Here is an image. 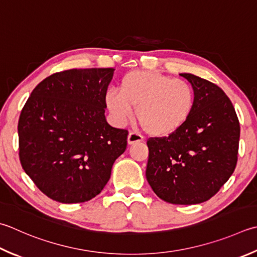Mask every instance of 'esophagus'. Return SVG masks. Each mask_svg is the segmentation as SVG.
Masks as SVG:
<instances>
[{
	"mask_svg": "<svg viewBox=\"0 0 257 257\" xmlns=\"http://www.w3.org/2000/svg\"><path fill=\"white\" fill-rule=\"evenodd\" d=\"M143 140H144L143 136L137 134V133L132 132V133H129V135H128V144L129 145H134L136 143H140V142H143Z\"/></svg>",
	"mask_w": 257,
	"mask_h": 257,
	"instance_id": "34e87169",
	"label": "esophagus"
}]
</instances>
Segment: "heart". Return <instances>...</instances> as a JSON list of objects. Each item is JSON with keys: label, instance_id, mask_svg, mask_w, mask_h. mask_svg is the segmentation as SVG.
Instances as JSON below:
<instances>
[{"label": "heart", "instance_id": "heart-1", "mask_svg": "<svg viewBox=\"0 0 257 257\" xmlns=\"http://www.w3.org/2000/svg\"><path fill=\"white\" fill-rule=\"evenodd\" d=\"M193 85L182 79L156 71L135 70L119 82V91L110 89L104 104L113 123L123 127L136 114L146 132L153 136H168L188 121L195 107Z\"/></svg>", "mask_w": 257, "mask_h": 257}]
</instances>
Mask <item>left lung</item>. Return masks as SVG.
I'll return each mask as SVG.
<instances>
[{"label": "left lung", "instance_id": "1", "mask_svg": "<svg viewBox=\"0 0 257 257\" xmlns=\"http://www.w3.org/2000/svg\"><path fill=\"white\" fill-rule=\"evenodd\" d=\"M180 75L195 90L193 113L168 137L148 140L146 178L165 202L194 205L213 197L234 173L240 129L222 89L192 73Z\"/></svg>", "mask_w": 257, "mask_h": 257}]
</instances>
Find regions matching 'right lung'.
<instances>
[{"mask_svg": "<svg viewBox=\"0 0 257 257\" xmlns=\"http://www.w3.org/2000/svg\"><path fill=\"white\" fill-rule=\"evenodd\" d=\"M114 69H71L45 78L20 114V162L37 187L63 204L101 193L112 165L127 148L128 132L104 115Z\"/></svg>", "mask_w": 257, "mask_h": 257, "instance_id": "add662e5", "label": "right lung"}]
</instances>
